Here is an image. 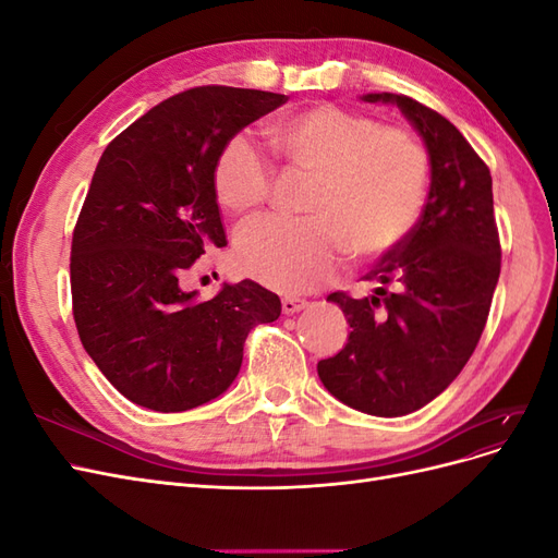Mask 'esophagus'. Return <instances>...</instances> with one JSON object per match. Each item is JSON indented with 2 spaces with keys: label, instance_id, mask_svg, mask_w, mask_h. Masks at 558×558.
<instances>
[{
  "label": "esophagus",
  "instance_id": "obj_1",
  "mask_svg": "<svg viewBox=\"0 0 558 558\" xmlns=\"http://www.w3.org/2000/svg\"><path fill=\"white\" fill-rule=\"evenodd\" d=\"M310 305L307 300H300V298H283L281 300V310H283V314H298V312H302Z\"/></svg>",
  "mask_w": 558,
  "mask_h": 558
}]
</instances>
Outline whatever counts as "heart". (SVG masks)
Wrapping results in <instances>:
<instances>
[{"instance_id": "obj_1", "label": "heart", "mask_w": 558, "mask_h": 558, "mask_svg": "<svg viewBox=\"0 0 558 558\" xmlns=\"http://www.w3.org/2000/svg\"><path fill=\"white\" fill-rule=\"evenodd\" d=\"M275 156L293 177L312 181L310 221H263L240 232V269L279 293H307L342 269L347 246L384 258L416 228L426 207L430 167L424 146L398 128L340 107H307L267 128ZM218 209L256 216L272 193V172L244 137L230 140L211 167Z\"/></svg>"}]
</instances>
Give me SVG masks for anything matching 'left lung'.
Instances as JSON below:
<instances>
[{"mask_svg": "<svg viewBox=\"0 0 558 558\" xmlns=\"http://www.w3.org/2000/svg\"><path fill=\"white\" fill-rule=\"evenodd\" d=\"M393 105L418 132L430 191L416 228L363 277L373 293H330L351 328L318 379L349 408L404 416L459 377L486 326L500 277L492 174L445 116L393 93L361 95Z\"/></svg>", "mask_w": 558, "mask_h": 558, "instance_id": "left-lung-1", "label": "left lung"}]
</instances>
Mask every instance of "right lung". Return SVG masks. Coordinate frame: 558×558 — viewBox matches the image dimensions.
Returning <instances> with one entry per match:
<instances>
[{
  "instance_id": "right-lung-1",
  "label": "right lung",
  "mask_w": 558,
  "mask_h": 558,
  "mask_svg": "<svg viewBox=\"0 0 558 558\" xmlns=\"http://www.w3.org/2000/svg\"><path fill=\"white\" fill-rule=\"evenodd\" d=\"M286 95L202 86L165 99L105 148L72 240V300L83 347L134 404L185 412L228 391L246 335L281 300L260 283L185 291V269L226 246L211 193L221 148Z\"/></svg>"
}]
</instances>
